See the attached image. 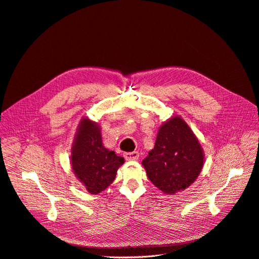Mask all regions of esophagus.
Instances as JSON below:
<instances>
[{"label":"esophagus","mask_w":259,"mask_h":259,"mask_svg":"<svg viewBox=\"0 0 259 259\" xmlns=\"http://www.w3.org/2000/svg\"><path fill=\"white\" fill-rule=\"evenodd\" d=\"M123 157L126 160H138L139 153H138V151H131V153H124Z\"/></svg>","instance_id":"34e87169"}]
</instances>
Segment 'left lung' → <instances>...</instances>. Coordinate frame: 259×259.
I'll return each mask as SVG.
<instances>
[{"mask_svg": "<svg viewBox=\"0 0 259 259\" xmlns=\"http://www.w3.org/2000/svg\"><path fill=\"white\" fill-rule=\"evenodd\" d=\"M203 163L199 140L180 117L167 120L160 127L154 149L142 161L148 179L167 194L190 186L199 177Z\"/></svg>", "mask_w": 259, "mask_h": 259, "instance_id": "obj_1", "label": "left lung"}]
</instances>
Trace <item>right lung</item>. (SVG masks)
Wrapping results in <instances>:
<instances>
[{"mask_svg":"<svg viewBox=\"0 0 259 259\" xmlns=\"http://www.w3.org/2000/svg\"><path fill=\"white\" fill-rule=\"evenodd\" d=\"M71 163L74 174L87 190L97 194L113 183L124 159L102 145L99 125L84 118L76 135Z\"/></svg>","mask_w":259,"mask_h":259,"instance_id":"1","label":"right lung"}]
</instances>
